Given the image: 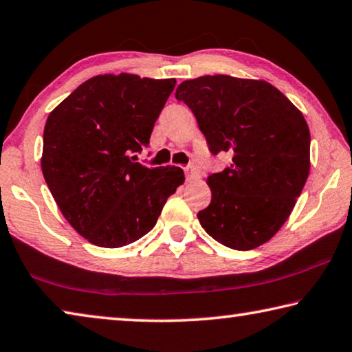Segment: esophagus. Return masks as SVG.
I'll return each mask as SVG.
<instances>
[{
  "instance_id": "esophagus-1",
  "label": "esophagus",
  "mask_w": 352,
  "mask_h": 352,
  "mask_svg": "<svg viewBox=\"0 0 352 352\" xmlns=\"http://www.w3.org/2000/svg\"><path fill=\"white\" fill-rule=\"evenodd\" d=\"M184 174H186V178L189 182H195L200 178L197 169H195V166H188L186 170H184Z\"/></svg>"
}]
</instances>
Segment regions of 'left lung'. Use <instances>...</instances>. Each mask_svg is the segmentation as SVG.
I'll return each mask as SVG.
<instances>
[{
	"instance_id": "1",
	"label": "left lung",
	"mask_w": 352,
	"mask_h": 352,
	"mask_svg": "<svg viewBox=\"0 0 352 352\" xmlns=\"http://www.w3.org/2000/svg\"><path fill=\"white\" fill-rule=\"evenodd\" d=\"M175 98L197 119L211 153L231 163L208 177L211 204L197 217L233 250L269 242L289 219L311 169V133L302 113L265 80L225 74L178 85Z\"/></svg>"
}]
</instances>
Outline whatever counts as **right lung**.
Listing matches in <instances>:
<instances>
[{"mask_svg": "<svg viewBox=\"0 0 352 352\" xmlns=\"http://www.w3.org/2000/svg\"><path fill=\"white\" fill-rule=\"evenodd\" d=\"M175 83L129 73L94 76L47 116L45 182L63 217L94 245L138 241L183 184L177 166L146 168L131 157L148 144Z\"/></svg>", "mask_w": 352, "mask_h": 352, "instance_id": "right-lung-1", "label": "right lung"}]
</instances>
